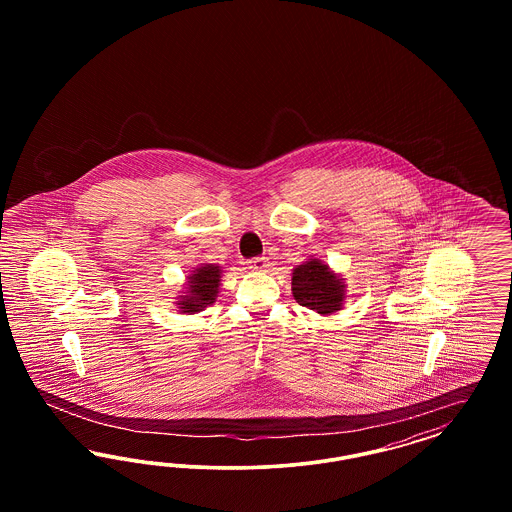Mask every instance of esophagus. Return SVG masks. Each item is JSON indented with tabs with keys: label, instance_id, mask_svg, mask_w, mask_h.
Returning a JSON list of instances; mask_svg holds the SVG:
<instances>
[{
	"label": "esophagus",
	"instance_id": "34e87169",
	"mask_svg": "<svg viewBox=\"0 0 512 512\" xmlns=\"http://www.w3.org/2000/svg\"><path fill=\"white\" fill-rule=\"evenodd\" d=\"M267 267L268 261L265 257H255V259L249 261V268H251V270H259V272H261V270H265Z\"/></svg>",
	"mask_w": 512,
	"mask_h": 512
}]
</instances>
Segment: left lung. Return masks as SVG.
<instances>
[{"label":"left lung","mask_w":512,"mask_h":512,"mask_svg":"<svg viewBox=\"0 0 512 512\" xmlns=\"http://www.w3.org/2000/svg\"><path fill=\"white\" fill-rule=\"evenodd\" d=\"M293 299L322 317L341 311L347 284L320 259H307L292 272Z\"/></svg>","instance_id":"left-lung-1"}]
</instances>
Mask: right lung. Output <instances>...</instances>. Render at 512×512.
Here are the masks:
<instances>
[{"instance_id":"right-lung-1","label":"right lung","mask_w":512,"mask_h":512,"mask_svg":"<svg viewBox=\"0 0 512 512\" xmlns=\"http://www.w3.org/2000/svg\"><path fill=\"white\" fill-rule=\"evenodd\" d=\"M219 265H199L186 278V292L178 295L176 307L182 315H195L209 305H213L219 297L220 276Z\"/></svg>"}]
</instances>
